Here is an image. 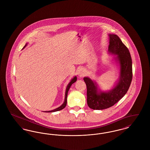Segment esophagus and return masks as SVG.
I'll return each instance as SVG.
<instances>
[{"instance_id":"esophagus-1","label":"esophagus","mask_w":150,"mask_h":150,"mask_svg":"<svg viewBox=\"0 0 150 150\" xmlns=\"http://www.w3.org/2000/svg\"><path fill=\"white\" fill-rule=\"evenodd\" d=\"M86 74V72L83 69H80L78 72V75L79 77H83Z\"/></svg>"}]
</instances>
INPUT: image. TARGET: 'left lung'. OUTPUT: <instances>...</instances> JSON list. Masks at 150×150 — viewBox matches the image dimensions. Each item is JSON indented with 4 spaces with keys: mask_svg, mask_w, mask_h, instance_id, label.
Here are the masks:
<instances>
[{
    "mask_svg": "<svg viewBox=\"0 0 150 150\" xmlns=\"http://www.w3.org/2000/svg\"><path fill=\"white\" fill-rule=\"evenodd\" d=\"M108 51L117 55L120 65V79L117 85L108 93L98 92L96 83L88 77L83 80L87 87V103L93 110H103L113 106L126 94L132 77V60L130 52L117 35L110 34Z\"/></svg>",
    "mask_w": 150,
    "mask_h": 150,
    "instance_id": "obj_1",
    "label": "left lung"
}]
</instances>
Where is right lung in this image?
Returning <instances> with one entry per match:
<instances>
[{
  "instance_id": "add662e5",
  "label": "right lung",
  "mask_w": 150,
  "mask_h": 150,
  "mask_svg": "<svg viewBox=\"0 0 150 150\" xmlns=\"http://www.w3.org/2000/svg\"><path fill=\"white\" fill-rule=\"evenodd\" d=\"M26 46V45L24 46V47ZM77 81V77H74L73 79H72L71 80V81L69 82V83L68 84V85L67 86V89H66V91H65V100H64V102L63 104L59 107L56 108L55 110H50V111H45V112H56V111H58V110H63V108H64L67 105V95H68V91L70 88V87L71 86V85L74 83L76 81Z\"/></svg>"
}]
</instances>
